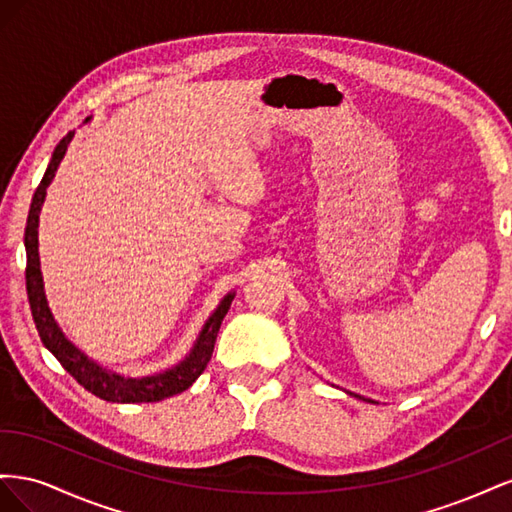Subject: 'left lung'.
<instances>
[{"instance_id":"1","label":"left lung","mask_w":512,"mask_h":512,"mask_svg":"<svg viewBox=\"0 0 512 512\" xmlns=\"http://www.w3.org/2000/svg\"><path fill=\"white\" fill-rule=\"evenodd\" d=\"M356 397H359V395H356Z\"/></svg>"}]
</instances>
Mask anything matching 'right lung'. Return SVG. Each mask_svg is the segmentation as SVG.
Returning a JSON list of instances; mask_svg holds the SVG:
<instances>
[{
  "mask_svg": "<svg viewBox=\"0 0 512 512\" xmlns=\"http://www.w3.org/2000/svg\"><path fill=\"white\" fill-rule=\"evenodd\" d=\"M85 121H89V117ZM72 136L74 132H68L55 147L53 158L49 166H46V173L32 198V207H29L27 226H25L27 297H29V307H32V316H34L42 344L55 354V359L64 365V369L76 382L104 401H113V404H145L147 401L149 404V401H162L166 397L183 393L205 371L213 354L215 339H218L220 324L228 314L230 303L235 299V292L226 294L222 299L218 309H215V312L209 316V320L205 322V327L200 331L194 348L179 365L160 371V374L143 376V378L121 376L111 369L100 367L96 361H91L89 356L76 348L64 335V331L59 329V324L55 322L49 309V303H46L42 273H40V256H38V220H40V209L44 203L46 188L51 185L59 162L64 160Z\"/></svg>",
  "mask_w": 512,
  "mask_h": 512,
  "instance_id": "right-lung-1",
  "label": "right lung"
}]
</instances>
